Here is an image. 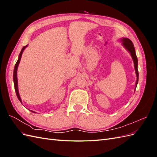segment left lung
I'll list each match as a JSON object with an SVG mask.
<instances>
[{
  "mask_svg": "<svg viewBox=\"0 0 157 157\" xmlns=\"http://www.w3.org/2000/svg\"><path fill=\"white\" fill-rule=\"evenodd\" d=\"M121 40L122 42V46L124 47L126 50L128 51V52L130 54L132 58L133 59V61H134V69L136 71V75L137 77V80H136V86H135V90L136 89L137 83H138V78H139V73H138V70H137V65H138V63H137V58L136 54V50L132 42L128 38H122L121 39Z\"/></svg>",
  "mask_w": 157,
  "mask_h": 157,
  "instance_id": "1",
  "label": "left lung"
}]
</instances>
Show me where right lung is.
<instances>
[{
    "instance_id": "right-lung-1",
    "label": "right lung",
    "mask_w": 157,
    "mask_h": 157,
    "mask_svg": "<svg viewBox=\"0 0 157 157\" xmlns=\"http://www.w3.org/2000/svg\"><path fill=\"white\" fill-rule=\"evenodd\" d=\"M27 46H25L23 47V48L21 49L20 53V55H19V57H18V59L17 61V62L15 65V67H14V69H13V84H14V88H15V91H16V95H17V97L18 98L19 100H20V101L22 103V101H21V98L20 96V94H19V90H18V83H17V67H18V65H19V63H20V60H21V56H22V54L23 52V50H25V48H26V47ZM30 111L34 113H36V112L33 111H31V110H29Z\"/></svg>"
}]
</instances>
